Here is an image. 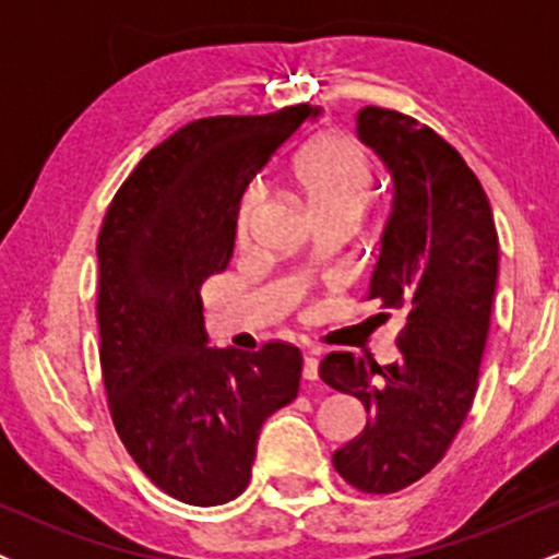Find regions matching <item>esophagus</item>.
I'll list each match as a JSON object with an SVG mask.
<instances>
[{
	"instance_id": "34e87169",
	"label": "esophagus",
	"mask_w": 559,
	"mask_h": 559,
	"mask_svg": "<svg viewBox=\"0 0 559 559\" xmlns=\"http://www.w3.org/2000/svg\"><path fill=\"white\" fill-rule=\"evenodd\" d=\"M301 376L307 381H316L318 378V357L316 355H305V368H301Z\"/></svg>"
}]
</instances>
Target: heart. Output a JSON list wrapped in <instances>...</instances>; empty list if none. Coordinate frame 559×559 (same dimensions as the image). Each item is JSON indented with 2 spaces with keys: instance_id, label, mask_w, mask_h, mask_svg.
Instances as JSON below:
<instances>
[{
  "instance_id": "heart-1",
  "label": "heart",
  "mask_w": 559,
  "mask_h": 559,
  "mask_svg": "<svg viewBox=\"0 0 559 559\" xmlns=\"http://www.w3.org/2000/svg\"><path fill=\"white\" fill-rule=\"evenodd\" d=\"M294 178L320 217H355L373 183L368 155L344 133H320L312 139L297 159ZM241 236H247V221H241Z\"/></svg>"
}]
</instances>
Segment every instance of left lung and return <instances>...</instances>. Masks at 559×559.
Returning <instances> with one entry per match:
<instances>
[{
  "label": "left lung",
  "mask_w": 559,
  "mask_h": 559,
  "mask_svg": "<svg viewBox=\"0 0 559 559\" xmlns=\"http://www.w3.org/2000/svg\"><path fill=\"white\" fill-rule=\"evenodd\" d=\"M357 133L394 183L365 299L381 305L378 318H404L396 336L402 355L381 368L352 352H331L320 378L357 396L370 415L365 431L333 452L336 473L357 491L394 493L433 471L476 396L499 239L476 173L433 128L365 107Z\"/></svg>",
  "instance_id": "1"
}]
</instances>
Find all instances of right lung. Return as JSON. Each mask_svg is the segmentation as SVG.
Here are the masks:
<instances>
[{
  "instance_id": "obj_1",
  "label": "right lung",
  "mask_w": 559,
  "mask_h": 559,
  "mask_svg": "<svg viewBox=\"0 0 559 559\" xmlns=\"http://www.w3.org/2000/svg\"><path fill=\"white\" fill-rule=\"evenodd\" d=\"M312 115L294 105L191 120L146 152L102 223L96 323L107 407L133 463L178 502L239 497L262 423L297 400V346L210 349L199 292L228 267L252 173Z\"/></svg>"
}]
</instances>
